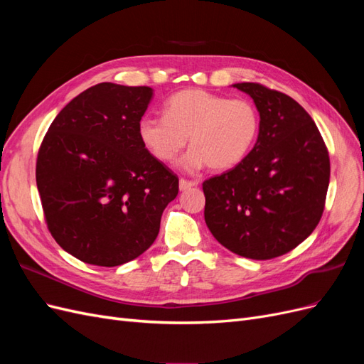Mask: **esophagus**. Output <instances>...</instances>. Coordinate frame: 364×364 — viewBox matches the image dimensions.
<instances>
[{
  "label": "esophagus",
  "mask_w": 364,
  "mask_h": 364,
  "mask_svg": "<svg viewBox=\"0 0 364 364\" xmlns=\"http://www.w3.org/2000/svg\"><path fill=\"white\" fill-rule=\"evenodd\" d=\"M194 186H197V182H194V181H185V179L179 181V190L181 191L191 190V188H194Z\"/></svg>",
  "instance_id": "esophagus-1"
}]
</instances>
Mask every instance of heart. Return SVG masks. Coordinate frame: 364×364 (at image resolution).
<instances>
[{
	"instance_id": "heart-1",
	"label": "heart",
	"mask_w": 364,
	"mask_h": 364,
	"mask_svg": "<svg viewBox=\"0 0 364 364\" xmlns=\"http://www.w3.org/2000/svg\"><path fill=\"white\" fill-rule=\"evenodd\" d=\"M258 130L253 103L199 87L176 92L165 103V115H146L138 126L142 144L162 162H173L190 141L193 147L179 162L190 173L208 165L217 171L237 167L255 144Z\"/></svg>"
}]
</instances>
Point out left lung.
I'll return each instance as SVG.
<instances>
[{"label": "left lung", "mask_w": 364, "mask_h": 364, "mask_svg": "<svg viewBox=\"0 0 364 364\" xmlns=\"http://www.w3.org/2000/svg\"><path fill=\"white\" fill-rule=\"evenodd\" d=\"M232 86L257 106L258 138L237 167L203 182L205 222L230 252L272 259L301 245L321 220L328 150L313 118L291 97L258 83Z\"/></svg>", "instance_id": "1"}]
</instances>
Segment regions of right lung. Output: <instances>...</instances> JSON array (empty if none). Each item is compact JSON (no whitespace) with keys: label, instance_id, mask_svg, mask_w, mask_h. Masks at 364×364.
<instances>
[{"label":"right lung","instance_id":"add662e5","mask_svg":"<svg viewBox=\"0 0 364 364\" xmlns=\"http://www.w3.org/2000/svg\"><path fill=\"white\" fill-rule=\"evenodd\" d=\"M149 86L98 83L65 106L42 141L36 183L51 235L73 257L115 267L159 234L179 179L142 144Z\"/></svg>","mask_w":364,"mask_h":364}]
</instances>
